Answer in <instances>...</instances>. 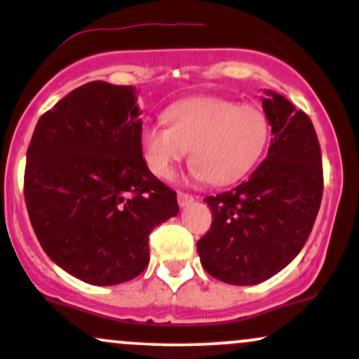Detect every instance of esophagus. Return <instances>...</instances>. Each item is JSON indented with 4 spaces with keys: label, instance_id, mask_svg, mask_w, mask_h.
<instances>
[{
    "label": "esophagus",
    "instance_id": "34e87169",
    "mask_svg": "<svg viewBox=\"0 0 359 359\" xmlns=\"http://www.w3.org/2000/svg\"><path fill=\"white\" fill-rule=\"evenodd\" d=\"M177 201H179L180 208H186V206H189L194 201V198L187 193H179L177 194Z\"/></svg>",
    "mask_w": 359,
    "mask_h": 359
}]
</instances>
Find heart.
I'll return each mask as SVG.
<instances>
[{
    "instance_id": "1",
    "label": "heart",
    "mask_w": 359,
    "mask_h": 359,
    "mask_svg": "<svg viewBox=\"0 0 359 359\" xmlns=\"http://www.w3.org/2000/svg\"><path fill=\"white\" fill-rule=\"evenodd\" d=\"M163 123L140 133L142 156L158 179L170 180L191 149V173L226 186L257 165L269 142V121L262 109L219 97H194L173 104Z\"/></svg>"
}]
</instances>
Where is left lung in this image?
<instances>
[{
  "label": "left lung",
  "instance_id": "1",
  "mask_svg": "<svg viewBox=\"0 0 359 359\" xmlns=\"http://www.w3.org/2000/svg\"><path fill=\"white\" fill-rule=\"evenodd\" d=\"M262 107L271 125L267 156L245 182L205 198L213 220L196 245L210 276L240 287L269 280L299 255L323 196L320 142L309 116L271 90Z\"/></svg>",
  "mask_w": 359,
  "mask_h": 359
}]
</instances>
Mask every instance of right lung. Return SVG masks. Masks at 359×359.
<instances>
[{
  "label": "right lung",
  "mask_w": 359,
  "mask_h": 359,
  "mask_svg": "<svg viewBox=\"0 0 359 359\" xmlns=\"http://www.w3.org/2000/svg\"><path fill=\"white\" fill-rule=\"evenodd\" d=\"M137 90L90 81L39 118L24 196L46 255L97 287L125 283L149 264V233L179 213L177 194L142 158Z\"/></svg>",
  "instance_id": "1"
}]
</instances>
